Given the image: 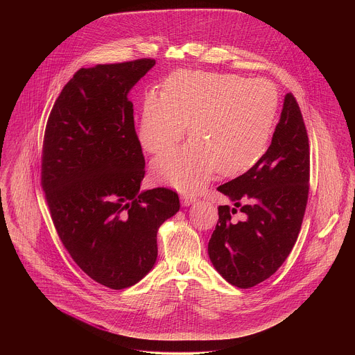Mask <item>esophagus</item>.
Listing matches in <instances>:
<instances>
[{"mask_svg":"<svg viewBox=\"0 0 355 355\" xmlns=\"http://www.w3.org/2000/svg\"><path fill=\"white\" fill-rule=\"evenodd\" d=\"M197 202V197H194V196H183L182 197V203L184 205V206H190V205H193V203Z\"/></svg>","mask_w":355,"mask_h":355,"instance_id":"obj_1","label":"esophagus"}]
</instances>
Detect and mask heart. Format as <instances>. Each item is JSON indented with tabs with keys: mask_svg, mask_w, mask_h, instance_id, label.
I'll return each mask as SVG.
<instances>
[{
	"mask_svg": "<svg viewBox=\"0 0 355 355\" xmlns=\"http://www.w3.org/2000/svg\"><path fill=\"white\" fill-rule=\"evenodd\" d=\"M279 94L266 79L235 73L180 71L165 93L149 92L142 102L138 139L146 152L162 153L187 132L193 141L153 162L154 178L180 191H197L218 169L243 172L265 152Z\"/></svg>",
	"mask_w": 355,
	"mask_h": 355,
	"instance_id": "b5f03b06",
	"label": "heart"
}]
</instances>
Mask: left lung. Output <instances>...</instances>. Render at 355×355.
<instances>
[{"label":"left lung","instance_id":"left-lung-1","mask_svg":"<svg viewBox=\"0 0 355 355\" xmlns=\"http://www.w3.org/2000/svg\"><path fill=\"white\" fill-rule=\"evenodd\" d=\"M309 176V138L300 105L288 93L266 153L246 173L217 187L232 206H218L207 253L230 284L250 288L283 265L301 231ZM238 208L243 220L236 223L230 216Z\"/></svg>","mask_w":355,"mask_h":355}]
</instances>
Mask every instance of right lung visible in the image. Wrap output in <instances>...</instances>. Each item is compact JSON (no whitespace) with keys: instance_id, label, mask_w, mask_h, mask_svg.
<instances>
[{"instance_id":"obj_1","label":"right lung","mask_w":355,"mask_h":355,"mask_svg":"<svg viewBox=\"0 0 355 355\" xmlns=\"http://www.w3.org/2000/svg\"><path fill=\"white\" fill-rule=\"evenodd\" d=\"M155 64L80 68L48 119L42 187L55 231L78 266L112 290L137 284L157 259V231L179 211L175 191L141 190L145 157L130 90Z\"/></svg>"}]
</instances>
